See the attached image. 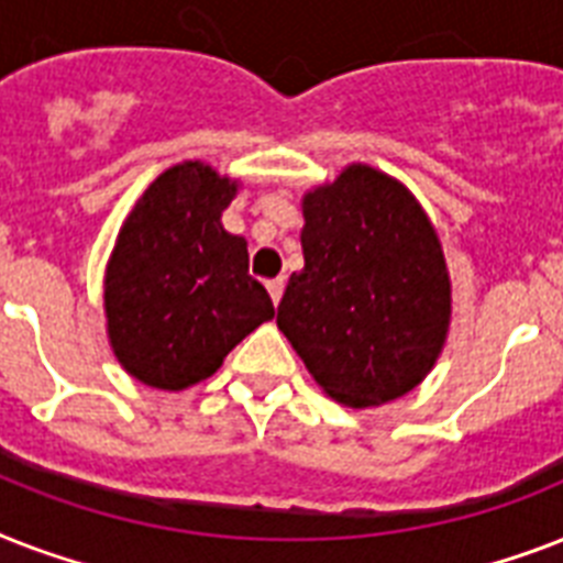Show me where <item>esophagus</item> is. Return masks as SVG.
I'll return each instance as SVG.
<instances>
[{"label":"esophagus","mask_w":563,"mask_h":563,"mask_svg":"<svg viewBox=\"0 0 563 563\" xmlns=\"http://www.w3.org/2000/svg\"><path fill=\"white\" fill-rule=\"evenodd\" d=\"M265 289H268V295H272V300H274V307H277V303H280V298H283V277L265 283Z\"/></svg>","instance_id":"34e87169"}]
</instances>
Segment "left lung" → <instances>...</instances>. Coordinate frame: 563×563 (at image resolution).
<instances>
[{"label":"left lung","instance_id":"8db88e82","mask_svg":"<svg viewBox=\"0 0 563 563\" xmlns=\"http://www.w3.org/2000/svg\"><path fill=\"white\" fill-rule=\"evenodd\" d=\"M300 210L303 268L277 327L335 402L368 409L409 394L444 351L453 316L435 224L400 180L365 163L309 189Z\"/></svg>","mask_w":563,"mask_h":563}]
</instances>
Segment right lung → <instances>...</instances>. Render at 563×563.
Instances as JSON below:
<instances>
[{"label":"right lung","mask_w":563,"mask_h":563,"mask_svg":"<svg viewBox=\"0 0 563 563\" xmlns=\"http://www.w3.org/2000/svg\"><path fill=\"white\" fill-rule=\"evenodd\" d=\"M239 180L184 161L148 184L119 228L104 268L113 356L161 391H184L221 368L247 333L272 321L247 242L221 224Z\"/></svg>","instance_id":"add662e5"}]
</instances>
